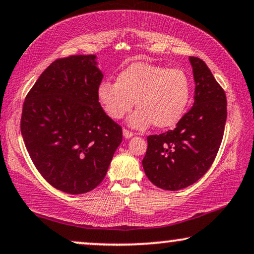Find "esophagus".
<instances>
[{
	"mask_svg": "<svg viewBox=\"0 0 254 254\" xmlns=\"http://www.w3.org/2000/svg\"><path fill=\"white\" fill-rule=\"evenodd\" d=\"M123 134H124L125 139H130V137L133 136V133H131V131H129V130H127V129H124Z\"/></svg>",
	"mask_w": 254,
	"mask_h": 254,
	"instance_id": "34e87169",
	"label": "esophagus"
}]
</instances>
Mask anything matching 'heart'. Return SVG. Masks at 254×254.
<instances>
[{
    "label": "heart",
    "instance_id": "obj_1",
    "mask_svg": "<svg viewBox=\"0 0 254 254\" xmlns=\"http://www.w3.org/2000/svg\"><path fill=\"white\" fill-rule=\"evenodd\" d=\"M97 97L111 119L120 120L133 107L128 125L144 129L154 124L159 129L179 123L191 97V81L181 68L134 63L117 75L115 83L99 84Z\"/></svg>",
    "mask_w": 254,
    "mask_h": 254
}]
</instances>
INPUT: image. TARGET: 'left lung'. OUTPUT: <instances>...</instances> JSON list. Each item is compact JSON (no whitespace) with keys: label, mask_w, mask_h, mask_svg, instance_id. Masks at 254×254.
I'll list each match as a JSON object with an SVG mask.
<instances>
[{"label":"left lung","mask_w":254,"mask_h":254,"mask_svg":"<svg viewBox=\"0 0 254 254\" xmlns=\"http://www.w3.org/2000/svg\"><path fill=\"white\" fill-rule=\"evenodd\" d=\"M195 80L193 105L175 129L147 137L142 160L149 181L164 190L184 189L211 167L222 142L226 117L225 92L202 59L189 57Z\"/></svg>","instance_id":"obj_1"}]
</instances>
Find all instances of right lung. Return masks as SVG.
Listing matches in <instances>:
<instances>
[{"mask_svg":"<svg viewBox=\"0 0 254 254\" xmlns=\"http://www.w3.org/2000/svg\"><path fill=\"white\" fill-rule=\"evenodd\" d=\"M95 55L57 59L26 95L21 133L35 167L47 182L71 195L103 182L123 129L97 97L103 72Z\"/></svg>","mask_w":254,"mask_h":254,"instance_id":"right-lung-1","label":"right lung"}]
</instances>
